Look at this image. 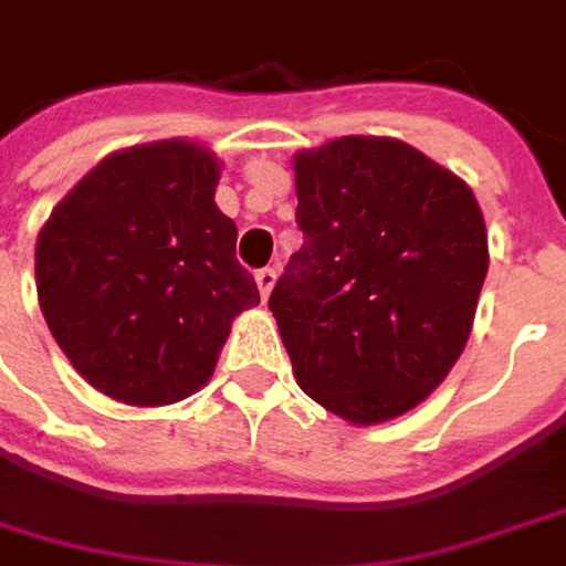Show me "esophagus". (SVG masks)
I'll return each mask as SVG.
<instances>
[{
    "mask_svg": "<svg viewBox=\"0 0 566 566\" xmlns=\"http://www.w3.org/2000/svg\"><path fill=\"white\" fill-rule=\"evenodd\" d=\"M275 279H279V272H275V269H269V265L255 272V284H259V294H262V297H269V294H272Z\"/></svg>",
    "mask_w": 566,
    "mask_h": 566,
    "instance_id": "obj_1",
    "label": "esophagus"
}]
</instances>
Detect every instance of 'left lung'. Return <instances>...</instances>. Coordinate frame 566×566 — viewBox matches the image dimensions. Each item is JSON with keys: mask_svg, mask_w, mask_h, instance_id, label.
Segmentation results:
<instances>
[{"mask_svg": "<svg viewBox=\"0 0 566 566\" xmlns=\"http://www.w3.org/2000/svg\"><path fill=\"white\" fill-rule=\"evenodd\" d=\"M304 247L269 311L294 378L358 426L413 410L471 336L490 252L474 191L394 137L294 156Z\"/></svg>", "mask_w": 566, "mask_h": 566, "instance_id": "obj_1", "label": "left lung"}]
</instances>
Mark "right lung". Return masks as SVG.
<instances>
[{
	"mask_svg": "<svg viewBox=\"0 0 566 566\" xmlns=\"http://www.w3.org/2000/svg\"><path fill=\"white\" fill-rule=\"evenodd\" d=\"M220 163L191 140L105 156L38 233V301L95 390L166 407L214 375L233 316L259 304L237 223L214 205Z\"/></svg>",
	"mask_w": 566,
	"mask_h": 566,
	"instance_id": "obj_1",
	"label": "right lung"
}]
</instances>
